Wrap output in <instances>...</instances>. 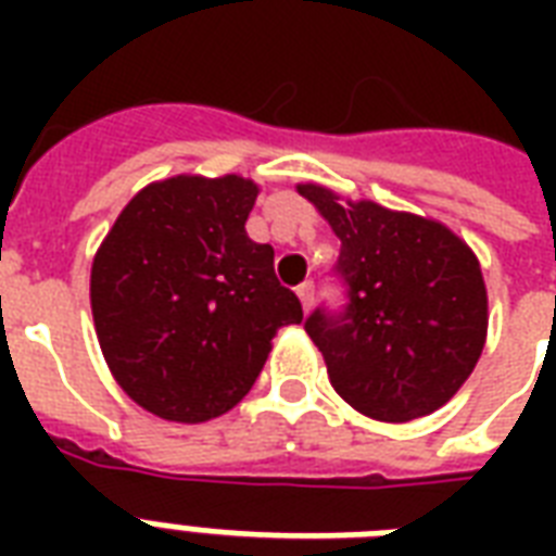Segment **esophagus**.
Wrapping results in <instances>:
<instances>
[{
  "label": "esophagus",
  "instance_id": "34e87169",
  "mask_svg": "<svg viewBox=\"0 0 556 556\" xmlns=\"http://www.w3.org/2000/svg\"><path fill=\"white\" fill-rule=\"evenodd\" d=\"M296 296H300V303H303V312L308 314L314 305V286L312 282H303V286L296 288Z\"/></svg>",
  "mask_w": 556,
  "mask_h": 556
}]
</instances>
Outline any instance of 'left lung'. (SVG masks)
Masks as SVG:
<instances>
[{
  "label": "left lung",
  "instance_id": "8db88e82",
  "mask_svg": "<svg viewBox=\"0 0 556 556\" xmlns=\"http://www.w3.org/2000/svg\"><path fill=\"white\" fill-rule=\"evenodd\" d=\"M296 192L340 239L346 308L305 320L334 392L375 421L435 413L470 378L488 338V288L470 244L435 218L343 201L323 185Z\"/></svg>",
  "mask_w": 556,
  "mask_h": 556
}]
</instances>
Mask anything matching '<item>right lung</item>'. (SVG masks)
<instances>
[{"label":"right lung","instance_id":"add662e5","mask_svg":"<svg viewBox=\"0 0 556 556\" xmlns=\"http://www.w3.org/2000/svg\"><path fill=\"white\" fill-rule=\"evenodd\" d=\"M260 187L242 176H173L135 195L91 262V317L117 387L164 421L233 409L270 340L303 320L274 248L244 222Z\"/></svg>","mask_w":556,"mask_h":556}]
</instances>
